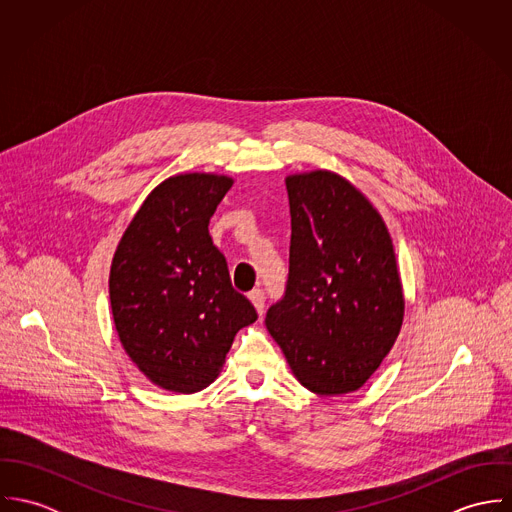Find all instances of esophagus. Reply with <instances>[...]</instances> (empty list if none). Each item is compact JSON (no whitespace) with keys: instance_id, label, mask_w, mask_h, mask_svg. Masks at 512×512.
I'll return each mask as SVG.
<instances>
[{"instance_id":"obj_1","label":"esophagus","mask_w":512,"mask_h":512,"mask_svg":"<svg viewBox=\"0 0 512 512\" xmlns=\"http://www.w3.org/2000/svg\"><path fill=\"white\" fill-rule=\"evenodd\" d=\"M248 297H250L252 305L256 307V311L262 315L264 313V301H266L264 290H252V292L248 293Z\"/></svg>"}]
</instances>
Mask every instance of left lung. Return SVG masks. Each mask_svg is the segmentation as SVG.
I'll return each mask as SVG.
<instances>
[{
	"mask_svg": "<svg viewBox=\"0 0 512 512\" xmlns=\"http://www.w3.org/2000/svg\"><path fill=\"white\" fill-rule=\"evenodd\" d=\"M292 215L286 295L266 313L293 376L319 396L359 390L390 353L404 321L392 238L345 177H286Z\"/></svg>",
	"mask_w": 512,
	"mask_h": 512,
	"instance_id": "8db88e82",
	"label": "left lung"
}]
</instances>
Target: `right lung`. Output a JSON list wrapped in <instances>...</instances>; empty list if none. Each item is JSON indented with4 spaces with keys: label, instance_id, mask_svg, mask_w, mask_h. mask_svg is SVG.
I'll use <instances>...</instances> for the list:
<instances>
[{
    "label": "right lung",
    "instance_id": "1",
    "mask_svg": "<svg viewBox=\"0 0 512 512\" xmlns=\"http://www.w3.org/2000/svg\"><path fill=\"white\" fill-rule=\"evenodd\" d=\"M232 179L179 173L159 183L122 234L110 268L120 343L155 386L191 394L224 365L254 305L232 288L209 220Z\"/></svg>",
    "mask_w": 512,
    "mask_h": 512
}]
</instances>
